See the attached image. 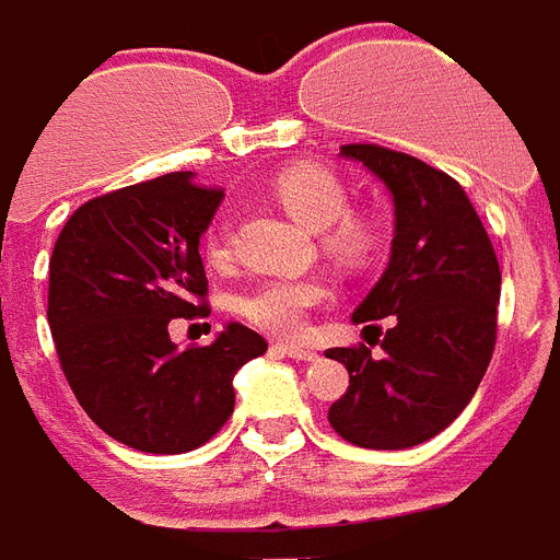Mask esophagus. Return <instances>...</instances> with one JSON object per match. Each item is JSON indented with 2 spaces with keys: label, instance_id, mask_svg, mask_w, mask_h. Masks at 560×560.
I'll use <instances>...</instances> for the list:
<instances>
[{
  "label": "esophagus",
  "instance_id": "obj_1",
  "mask_svg": "<svg viewBox=\"0 0 560 560\" xmlns=\"http://www.w3.org/2000/svg\"><path fill=\"white\" fill-rule=\"evenodd\" d=\"M272 349L279 351V354H288V358H293V360H305V363H311V360L319 358V354H316L311 346H299V342H276Z\"/></svg>",
  "mask_w": 560,
  "mask_h": 560
}]
</instances>
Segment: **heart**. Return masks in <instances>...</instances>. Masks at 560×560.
Segmentation results:
<instances>
[{"label": "heart", "mask_w": 560, "mask_h": 560, "mask_svg": "<svg viewBox=\"0 0 560 560\" xmlns=\"http://www.w3.org/2000/svg\"><path fill=\"white\" fill-rule=\"evenodd\" d=\"M272 194L284 209L311 229H323V246L340 261H366L374 249V229L358 214H346L349 197L331 171L296 162L272 177ZM209 261H229L232 241L223 223H211L202 237ZM328 288L314 276H281L264 279L237 299V314L246 323L276 337H296L305 328L307 314L325 302Z\"/></svg>", "instance_id": "heart-1"}]
</instances>
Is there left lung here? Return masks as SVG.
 Segmentation results:
<instances>
[{"label":"left lung","instance_id":"obj_1","mask_svg":"<svg viewBox=\"0 0 560 560\" xmlns=\"http://www.w3.org/2000/svg\"><path fill=\"white\" fill-rule=\"evenodd\" d=\"M340 156L389 188L395 237L386 272L351 314L389 319L383 358L366 346L325 351L349 369L328 421L358 447L404 451L442 433L474 398L494 354L500 264L468 194L444 171L381 144H342Z\"/></svg>","mask_w":560,"mask_h":560}]
</instances>
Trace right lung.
<instances>
[{
  "instance_id": "1",
  "label": "right lung",
  "mask_w": 560,
  "mask_h": 560,
  "mask_svg": "<svg viewBox=\"0 0 560 560\" xmlns=\"http://www.w3.org/2000/svg\"><path fill=\"white\" fill-rule=\"evenodd\" d=\"M223 191L174 171L83 202L48 261V328L74 398L116 442L188 453L226 424L232 377L267 351L229 323L211 346L177 349L171 319L206 316L200 237Z\"/></svg>"
}]
</instances>
